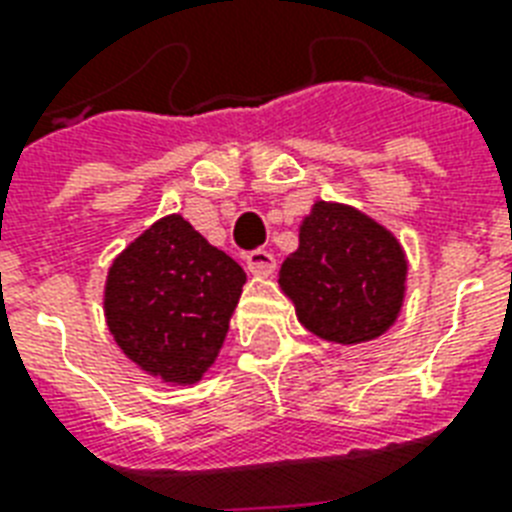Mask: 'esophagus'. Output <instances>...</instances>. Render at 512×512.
<instances>
[{
    "label": "esophagus",
    "instance_id": "34e87169",
    "mask_svg": "<svg viewBox=\"0 0 512 512\" xmlns=\"http://www.w3.org/2000/svg\"><path fill=\"white\" fill-rule=\"evenodd\" d=\"M244 260H247V271L255 273V276H271L276 271V257L265 249H252Z\"/></svg>",
    "mask_w": 512,
    "mask_h": 512
}]
</instances>
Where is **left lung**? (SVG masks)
Returning <instances> with one entry per match:
<instances>
[{"label": "left lung", "instance_id": "1", "mask_svg": "<svg viewBox=\"0 0 512 512\" xmlns=\"http://www.w3.org/2000/svg\"><path fill=\"white\" fill-rule=\"evenodd\" d=\"M279 284L308 332L356 345L380 337L398 319L406 255L396 236L369 215L316 201L300 225V247L281 263Z\"/></svg>", "mask_w": 512, "mask_h": 512}]
</instances>
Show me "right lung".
Returning <instances> with one entry per match:
<instances>
[{"mask_svg":"<svg viewBox=\"0 0 512 512\" xmlns=\"http://www.w3.org/2000/svg\"><path fill=\"white\" fill-rule=\"evenodd\" d=\"M247 273L180 215L143 231L108 268L106 321L143 372L193 385L215 364Z\"/></svg>","mask_w":512,"mask_h":512,"instance_id":"add662e5","label":"right lung"}]
</instances>
